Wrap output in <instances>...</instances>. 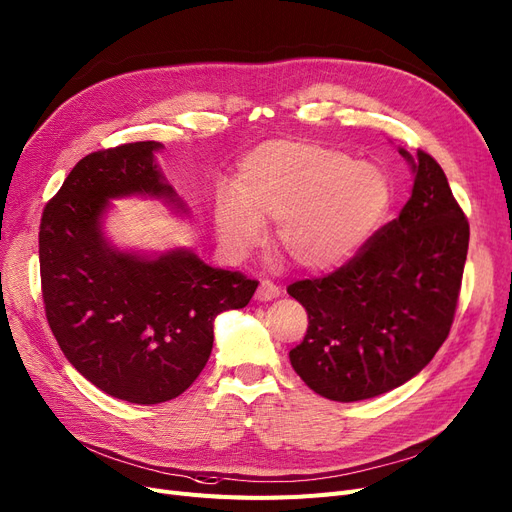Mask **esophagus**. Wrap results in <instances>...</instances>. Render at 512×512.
Masks as SVG:
<instances>
[{
    "label": "esophagus",
    "mask_w": 512,
    "mask_h": 512,
    "mask_svg": "<svg viewBox=\"0 0 512 512\" xmlns=\"http://www.w3.org/2000/svg\"><path fill=\"white\" fill-rule=\"evenodd\" d=\"M276 297H280V288H278L276 284L268 282V280H263V282L259 284V288H257L255 299H257V301H272V299H276Z\"/></svg>",
    "instance_id": "1"
}]
</instances>
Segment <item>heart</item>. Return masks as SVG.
I'll use <instances>...</instances> for the list:
<instances>
[{"label":"heart","mask_w":512,"mask_h":512,"mask_svg":"<svg viewBox=\"0 0 512 512\" xmlns=\"http://www.w3.org/2000/svg\"><path fill=\"white\" fill-rule=\"evenodd\" d=\"M236 198H221L217 234L244 255L276 224L278 249L305 272L337 270L358 255L391 209L387 173L345 150L278 140L244 159Z\"/></svg>","instance_id":"b5f03b06"}]
</instances>
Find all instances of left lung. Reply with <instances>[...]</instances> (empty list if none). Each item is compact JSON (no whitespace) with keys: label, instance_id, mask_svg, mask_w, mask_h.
Masks as SVG:
<instances>
[{"label":"left lung","instance_id":"8db88e82","mask_svg":"<svg viewBox=\"0 0 512 512\" xmlns=\"http://www.w3.org/2000/svg\"><path fill=\"white\" fill-rule=\"evenodd\" d=\"M410 201L343 268L286 288L309 318L288 358L332 402H360L408 383L450 335L469 251V221L431 154L399 148Z\"/></svg>","mask_w":512,"mask_h":512}]
</instances>
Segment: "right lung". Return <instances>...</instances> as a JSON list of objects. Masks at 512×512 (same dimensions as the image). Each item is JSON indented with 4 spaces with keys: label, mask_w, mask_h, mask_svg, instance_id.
Instances as JSON below:
<instances>
[{
    "label": "right lung",
    "mask_w": 512,
    "mask_h": 512,
    "mask_svg": "<svg viewBox=\"0 0 512 512\" xmlns=\"http://www.w3.org/2000/svg\"><path fill=\"white\" fill-rule=\"evenodd\" d=\"M161 148L133 142L87 154L39 226L43 303L66 360L100 391L142 406L169 402L196 381L215 318L242 309L259 284L190 249L148 255L110 242L104 217L115 198L146 196L188 215L154 159Z\"/></svg>",
    "instance_id": "add662e5"
}]
</instances>
